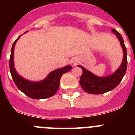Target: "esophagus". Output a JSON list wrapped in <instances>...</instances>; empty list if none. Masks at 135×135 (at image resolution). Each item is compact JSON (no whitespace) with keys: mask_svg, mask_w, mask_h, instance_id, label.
<instances>
[{"mask_svg":"<svg viewBox=\"0 0 135 135\" xmlns=\"http://www.w3.org/2000/svg\"><path fill=\"white\" fill-rule=\"evenodd\" d=\"M78 61L77 60V59H72V60H71V63H72V64H74V65H76V64H78Z\"/></svg>","mask_w":135,"mask_h":135,"instance_id":"1","label":"esophagus"}]
</instances>
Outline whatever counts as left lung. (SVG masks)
Returning <instances> with one entry per match:
<instances>
[{
    "mask_svg": "<svg viewBox=\"0 0 135 135\" xmlns=\"http://www.w3.org/2000/svg\"><path fill=\"white\" fill-rule=\"evenodd\" d=\"M112 31L116 35L120 40L121 46L123 49L124 58L121 66L119 69L111 76L104 78H100L86 70L82 66L78 65L82 70V74L80 78V84L81 87L86 93L93 95L103 94L114 89L120 84L127 69V53L126 48L124 42L121 34L115 30L112 29Z\"/></svg>",
    "mask_w": 135,
    "mask_h": 135,
    "instance_id": "1",
    "label": "left lung"
}]
</instances>
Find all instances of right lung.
<instances>
[{
    "instance_id": "1",
    "label": "right lung",
    "mask_w": 135,
    "mask_h": 135,
    "mask_svg": "<svg viewBox=\"0 0 135 135\" xmlns=\"http://www.w3.org/2000/svg\"><path fill=\"white\" fill-rule=\"evenodd\" d=\"M20 36L15 40L11 48L10 59H9V68L12 78L17 87L23 92L25 95L30 98L35 99H42L53 96L57 93L59 86V81L61 77L64 74L68 72L71 70L72 67L67 65L63 68L57 69L49 74L47 78L40 82H34L26 80L21 78L15 71L13 64L14 48L17 41Z\"/></svg>"
}]
</instances>
